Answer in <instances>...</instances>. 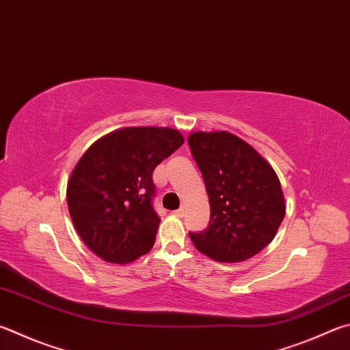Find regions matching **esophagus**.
Listing matches in <instances>:
<instances>
[{"label": "esophagus", "instance_id": "1", "mask_svg": "<svg viewBox=\"0 0 350 350\" xmlns=\"http://www.w3.org/2000/svg\"><path fill=\"white\" fill-rule=\"evenodd\" d=\"M183 214H185V208H179V209H176V211H174V215H177V217H182V215Z\"/></svg>", "mask_w": 350, "mask_h": 350}]
</instances>
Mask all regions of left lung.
<instances>
[{"label": "left lung", "instance_id": "1", "mask_svg": "<svg viewBox=\"0 0 350 350\" xmlns=\"http://www.w3.org/2000/svg\"><path fill=\"white\" fill-rule=\"evenodd\" d=\"M188 144L211 208L206 230L189 232L194 246L221 263L254 257L275 237L286 213L274 168L232 133L196 131Z\"/></svg>", "mask_w": 350, "mask_h": 350}]
</instances>
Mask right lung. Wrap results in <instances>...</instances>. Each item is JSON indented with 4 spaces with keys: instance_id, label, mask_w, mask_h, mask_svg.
Instances as JSON below:
<instances>
[{
    "instance_id": "obj_1",
    "label": "right lung",
    "mask_w": 350,
    "mask_h": 350,
    "mask_svg": "<svg viewBox=\"0 0 350 350\" xmlns=\"http://www.w3.org/2000/svg\"><path fill=\"white\" fill-rule=\"evenodd\" d=\"M183 144L167 126H126L98 139L76 163L67 205L82 241L105 262L126 265L154 245L153 171Z\"/></svg>"
}]
</instances>
